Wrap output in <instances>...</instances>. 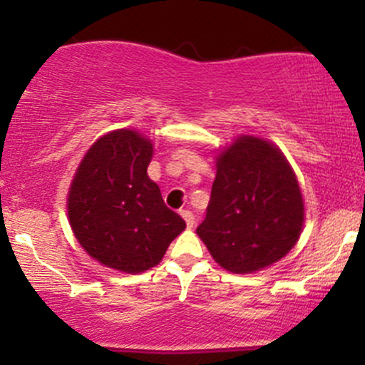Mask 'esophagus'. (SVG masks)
I'll use <instances>...</instances> for the list:
<instances>
[{
	"instance_id": "34e87169",
	"label": "esophagus",
	"mask_w": 365,
	"mask_h": 365,
	"mask_svg": "<svg viewBox=\"0 0 365 365\" xmlns=\"http://www.w3.org/2000/svg\"><path fill=\"white\" fill-rule=\"evenodd\" d=\"M180 215H182L183 220H185V223H187L188 228H194V225H195V216L192 215L190 209H182V211H180Z\"/></svg>"
}]
</instances>
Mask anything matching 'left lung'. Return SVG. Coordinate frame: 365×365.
<instances>
[{"mask_svg": "<svg viewBox=\"0 0 365 365\" xmlns=\"http://www.w3.org/2000/svg\"><path fill=\"white\" fill-rule=\"evenodd\" d=\"M304 199L283 153L242 135L216 158V178L197 235L232 273H254L278 262L299 240Z\"/></svg>", "mask_w": 365, "mask_h": 365, "instance_id": "left-lung-1", "label": "left lung"}]
</instances>
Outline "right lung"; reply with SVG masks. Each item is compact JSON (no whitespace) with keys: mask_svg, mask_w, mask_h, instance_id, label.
<instances>
[{"mask_svg":"<svg viewBox=\"0 0 365 365\" xmlns=\"http://www.w3.org/2000/svg\"><path fill=\"white\" fill-rule=\"evenodd\" d=\"M153 144L135 130H115L92 144L70 185L68 220L91 257L123 273H144L185 230L148 177Z\"/></svg>","mask_w":365,"mask_h":365,"instance_id":"1","label":"right lung"}]
</instances>
